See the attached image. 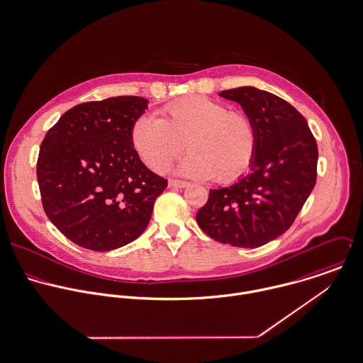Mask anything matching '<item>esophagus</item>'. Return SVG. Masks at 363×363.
Segmentation results:
<instances>
[{"label":"esophagus","mask_w":363,"mask_h":363,"mask_svg":"<svg viewBox=\"0 0 363 363\" xmlns=\"http://www.w3.org/2000/svg\"><path fill=\"white\" fill-rule=\"evenodd\" d=\"M168 185H169L171 188H186V186H189V182H186V181H178V179H169Z\"/></svg>","instance_id":"esophagus-1"}]
</instances>
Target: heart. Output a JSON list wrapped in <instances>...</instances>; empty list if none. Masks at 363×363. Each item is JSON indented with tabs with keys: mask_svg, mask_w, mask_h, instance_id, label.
<instances>
[{
	"mask_svg": "<svg viewBox=\"0 0 363 363\" xmlns=\"http://www.w3.org/2000/svg\"><path fill=\"white\" fill-rule=\"evenodd\" d=\"M130 142L145 165L162 172L184 151L189 154L179 171L198 179L230 182L251 165L257 129L244 112L205 96H191L167 105L161 118L140 116L132 126Z\"/></svg>",
	"mask_w": 363,
	"mask_h": 363,
	"instance_id": "obj_1",
	"label": "heart"
}]
</instances>
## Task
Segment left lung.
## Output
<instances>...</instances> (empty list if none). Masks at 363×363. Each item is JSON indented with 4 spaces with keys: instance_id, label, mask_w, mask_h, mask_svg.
Returning <instances> with one entry per match:
<instances>
[{
    "instance_id": "left-lung-1",
    "label": "left lung",
    "mask_w": 363,
    "mask_h": 363,
    "mask_svg": "<svg viewBox=\"0 0 363 363\" xmlns=\"http://www.w3.org/2000/svg\"><path fill=\"white\" fill-rule=\"evenodd\" d=\"M218 95L240 104L251 118L257 150L250 174L227 188L211 189L196 221L218 242L257 248L282 235L311 194L317 143L304 116L271 92L240 86Z\"/></svg>"
}]
</instances>
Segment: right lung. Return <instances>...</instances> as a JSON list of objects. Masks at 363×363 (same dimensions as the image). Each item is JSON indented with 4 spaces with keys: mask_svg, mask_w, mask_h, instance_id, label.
Returning a JSON list of instances; mask_svg holds the SVG:
<instances>
[{
    "mask_svg": "<svg viewBox=\"0 0 363 363\" xmlns=\"http://www.w3.org/2000/svg\"><path fill=\"white\" fill-rule=\"evenodd\" d=\"M147 104L125 95L75 105L40 145L36 174L43 209L79 247L111 251L136 240L167 188L130 142Z\"/></svg>",
    "mask_w": 363,
    "mask_h": 363,
    "instance_id": "1",
    "label": "right lung"
}]
</instances>
